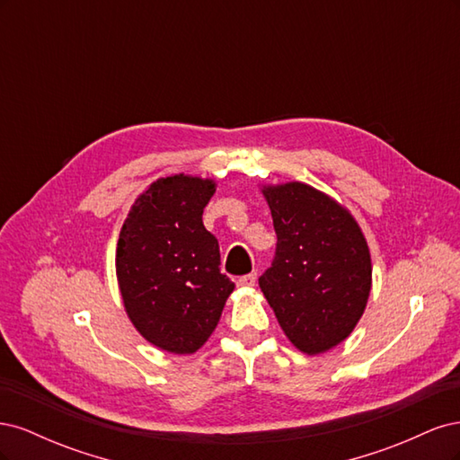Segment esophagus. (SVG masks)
I'll return each mask as SVG.
<instances>
[{
    "instance_id": "34e87169",
    "label": "esophagus",
    "mask_w": 460,
    "mask_h": 460,
    "mask_svg": "<svg viewBox=\"0 0 460 460\" xmlns=\"http://www.w3.org/2000/svg\"><path fill=\"white\" fill-rule=\"evenodd\" d=\"M257 282V274H245L242 278H238V286L240 288H253Z\"/></svg>"
}]
</instances>
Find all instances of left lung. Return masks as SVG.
<instances>
[{"label": "left lung", "mask_w": 460, "mask_h": 460, "mask_svg": "<svg viewBox=\"0 0 460 460\" xmlns=\"http://www.w3.org/2000/svg\"><path fill=\"white\" fill-rule=\"evenodd\" d=\"M278 235L259 288L296 349L320 355L345 341L372 289V261L349 208L305 182L261 184Z\"/></svg>", "instance_id": "8db88e82"}]
</instances>
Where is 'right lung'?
Returning <instances> with one entry per match:
<instances>
[{
	"instance_id": "right-lung-1",
	"label": "right lung",
	"mask_w": 460,
	"mask_h": 460,
	"mask_svg": "<svg viewBox=\"0 0 460 460\" xmlns=\"http://www.w3.org/2000/svg\"><path fill=\"white\" fill-rule=\"evenodd\" d=\"M215 178L171 174L151 182L120 228L115 270L124 311L157 349L191 355L215 332L234 282L203 226Z\"/></svg>"
}]
</instances>
